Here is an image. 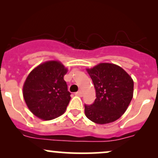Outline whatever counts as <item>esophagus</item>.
<instances>
[{
	"label": "esophagus",
	"instance_id": "34e87169",
	"mask_svg": "<svg viewBox=\"0 0 158 158\" xmlns=\"http://www.w3.org/2000/svg\"><path fill=\"white\" fill-rule=\"evenodd\" d=\"M75 94L77 96H78V97H82V93H81V90H79V91L76 92Z\"/></svg>",
	"mask_w": 158,
	"mask_h": 158
}]
</instances>
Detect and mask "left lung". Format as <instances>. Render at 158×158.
Here are the masks:
<instances>
[{
  "instance_id": "left-lung-1",
  "label": "left lung",
  "mask_w": 158,
  "mask_h": 158,
  "mask_svg": "<svg viewBox=\"0 0 158 158\" xmlns=\"http://www.w3.org/2000/svg\"><path fill=\"white\" fill-rule=\"evenodd\" d=\"M96 90L93 104L85 105V114L92 122L107 124L118 119L127 110L134 92V81L122 68L100 63L87 69Z\"/></svg>"
}]
</instances>
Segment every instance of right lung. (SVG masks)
<instances>
[{
    "instance_id": "obj_1",
    "label": "right lung",
    "mask_w": 158,
    "mask_h": 158,
    "mask_svg": "<svg viewBox=\"0 0 158 158\" xmlns=\"http://www.w3.org/2000/svg\"><path fill=\"white\" fill-rule=\"evenodd\" d=\"M67 72L58 61H46L30 72L23 84V96L34 115L50 120L64 113L71 94L64 80Z\"/></svg>"
}]
</instances>
